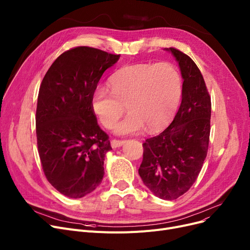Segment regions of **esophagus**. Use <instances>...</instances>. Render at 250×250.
Wrapping results in <instances>:
<instances>
[{
    "label": "esophagus",
    "instance_id": "34e87169",
    "mask_svg": "<svg viewBox=\"0 0 250 250\" xmlns=\"http://www.w3.org/2000/svg\"><path fill=\"white\" fill-rule=\"evenodd\" d=\"M125 143V141H124V140H112L111 141V147L112 148H118V147H121V146H123L124 144Z\"/></svg>",
    "mask_w": 250,
    "mask_h": 250
}]
</instances>
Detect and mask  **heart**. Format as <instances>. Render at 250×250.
Returning <instances> with one entry per match:
<instances>
[{
    "instance_id": "b5f03b06",
    "label": "heart",
    "mask_w": 250,
    "mask_h": 250,
    "mask_svg": "<svg viewBox=\"0 0 250 250\" xmlns=\"http://www.w3.org/2000/svg\"><path fill=\"white\" fill-rule=\"evenodd\" d=\"M111 91L98 87L92 106L105 127H112L125 112L129 113L114 127L118 135L148 133L165 127L174 117L182 95V80L171 62L125 65L110 78Z\"/></svg>"
}]
</instances>
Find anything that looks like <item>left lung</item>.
Listing matches in <instances>:
<instances>
[{
    "label": "left lung",
    "instance_id": "left-lung-1",
    "mask_svg": "<svg viewBox=\"0 0 250 250\" xmlns=\"http://www.w3.org/2000/svg\"><path fill=\"white\" fill-rule=\"evenodd\" d=\"M183 78L182 100L173 122L143 143L139 174L155 195L172 201L185 194L198 178L208 154L211 132V96L195 62L169 47Z\"/></svg>",
    "mask_w": 250,
    "mask_h": 250
}]
</instances>
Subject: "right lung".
Segmentation results:
<instances>
[{"label":"right lung","instance_id":"1","mask_svg":"<svg viewBox=\"0 0 250 250\" xmlns=\"http://www.w3.org/2000/svg\"><path fill=\"white\" fill-rule=\"evenodd\" d=\"M118 59L94 47H73L52 62L39 88V158L47 181L68 198H83L102 181L104 157L112 148L97 123L92 96Z\"/></svg>","mask_w":250,"mask_h":250}]
</instances>
